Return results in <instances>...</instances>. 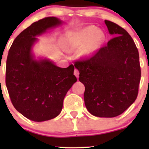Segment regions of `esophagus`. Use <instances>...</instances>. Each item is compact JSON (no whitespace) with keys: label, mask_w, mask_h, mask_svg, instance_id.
I'll list each match as a JSON object with an SVG mask.
<instances>
[{"label":"esophagus","mask_w":149,"mask_h":149,"mask_svg":"<svg viewBox=\"0 0 149 149\" xmlns=\"http://www.w3.org/2000/svg\"><path fill=\"white\" fill-rule=\"evenodd\" d=\"M74 75L76 76V77L79 78V70H78V69L75 68V70H74Z\"/></svg>","instance_id":"obj_1"}]
</instances>
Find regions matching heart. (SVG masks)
Here are the masks:
<instances>
[{"label":"heart","mask_w":149,"mask_h":149,"mask_svg":"<svg viewBox=\"0 0 149 149\" xmlns=\"http://www.w3.org/2000/svg\"><path fill=\"white\" fill-rule=\"evenodd\" d=\"M103 38L104 34L100 30H96L94 26H88L72 37L68 49L71 52L76 51L88 42L85 54H90L101 44Z\"/></svg>","instance_id":"heart-1"}]
</instances>
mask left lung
Returning a JSON list of instances; mask_svg holds the SVG:
<instances>
[{
	"instance_id": "1",
	"label": "left lung",
	"mask_w": 149,
	"mask_h": 149,
	"mask_svg": "<svg viewBox=\"0 0 149 149\" xmlns=\"http://www.w3.org/2000/svg\"><path fill=\"white\" fill-rule=\"evenodd\" d=\"M104 22L115 37L74 65L85 86L84 98L88 112L100 118H114L136 101L141 70L139 50L130 34L114 22Z\"/></svg>"
}]
</instances>
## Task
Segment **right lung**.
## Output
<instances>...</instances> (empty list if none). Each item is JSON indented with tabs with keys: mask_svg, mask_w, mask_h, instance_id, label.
Returning <instances> with one entry per match:
<instances>
[{
	"mask_svg": "<svg viewBox=\"0 0 149 149\" xmlns=\"http://www.w3.org/2000/svg\"><path fill=\"white\" fill-rule=\"evenodd\" d=\"M55 17H46L31 24L13 41L8 51L6 84L15 109L31 120L53 119L61 113L64 97L77 79L74 66H56L48 60L37 61L31 53L38 36L59 25Z\"/></svg>",
	"mask_w": 149,
	"mask_h": 149,
	"instance_id": "obj_1",
	"label": "right lung"
}]
</instances>
